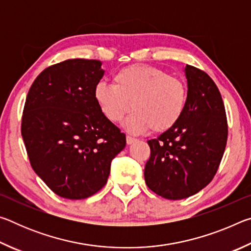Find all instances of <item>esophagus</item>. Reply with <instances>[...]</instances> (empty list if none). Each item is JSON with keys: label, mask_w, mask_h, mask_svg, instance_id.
<instances>
[{"label": "esophagus", "mask_w": 251, "mask_h": 251, "mask_svg": "<svg viewBox=\"0 0 251 251\" xmlns=\"http://www.w3.org/2000/svg\"><path fill=\"white\" fill-rule=\"evenodd\" d=\"M136 141H137V139H136L135 137H131V136H127L126 137V143L128 144V145H131V144L135 143Z\"/></svg>", "instance_id": "obj_1"}]
</instances>
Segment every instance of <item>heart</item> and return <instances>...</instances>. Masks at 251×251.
<instances>
[{
  "label": "heart",
  "mask_w": 251,
  "mask_h": 251,
  "mask_svg": "<svg viewBox=\"0 0 251 251\" xmlns=\"http://www.w3.org/2000/svg\"><path fill=\"white\" fill-rule=\"evenodd\" d=\"M94 99L104 116L121 122L131 107L124 127L130 133L151 128L165 131L175 126L185 112L187 91L179 78L150 65H130L116 72L113 84L100 80L94 88Z\"/></svg>",
  "instance_id": "b5f03b06"
}]
</instances>
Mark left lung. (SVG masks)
<instances>
[{
    "instance_id": "1",
    "label": "left lung",
    "mask_w": 251,
    "mask_h": 251,
    "mask_svg": "<svg viewBox=\"0 0 251 251\" xmlns=\"http://www.w3.org/2000/svg\"><path fill=\"white\" fill-rule=\"evenodd\" d=\"M185 112L172 128L148 141L146 185L159 196L177 201L201 192L217 173L227 143L224 101L209 75L186 65Z\"/></svg>"
}]
</instances>
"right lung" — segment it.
I'll return each instance as SVG.
<instances>
[{
	"mask_svg": "<svg viewBox=\"0 0 251 251\" xmlns=\"http://www.w3.org/2000/svg\"><path fill=\"white\" fill-rule=\"evenodd\" d=\"M104 75L97 59H67L34 80L25 100L22 137L32 168L50 190L84 199L103 188L124 133L100 112L94 88Z\"/></svg>",
	"mask_w": 251,
	"mask_h": 251,
	"instance_id": "right-lung-1",
	"label": "right lung"
}]
</instances>
